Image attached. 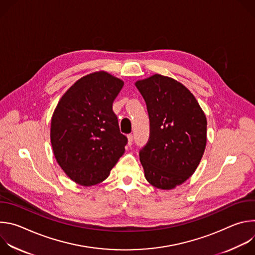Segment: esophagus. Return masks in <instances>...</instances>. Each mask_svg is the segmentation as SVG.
Listing matches in <instances>:
<instances>
[{"label": "esophagus", "mask_w": 255, "mask_h": 255, "mask_svg": "<svg viewBox=\"0 0 255 255\" xmlns=\"http://www.w3.org/2000/svg\"><path fill=\"white\" fill-rule=\"evenodd\" d=\"M127 138H128V145H129V146H131L132 143H133V135L129 134V135H127Z\"/></svg>", "instance_id": "1"}]
</instances>
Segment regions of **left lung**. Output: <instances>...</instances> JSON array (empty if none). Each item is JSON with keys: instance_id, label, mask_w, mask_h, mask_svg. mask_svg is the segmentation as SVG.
<instances>
[{"instance_id": "left-lung-1", "label": "left lung", "mask_w": 255, "mask_h": 255, "mask_svg": "<svg viewBox=\"0 0 255 255\" xmlns=\"http://www.w3.org/2000/svg\"><path fill=\"white\" fill-rule=\"evenodd\" d=\"M146 103L149 139L139 151L145 178L171 190L195 172L207 143V119L194 95L177 81L153 75L137 81Z\"/></svg>"}]
</instances>
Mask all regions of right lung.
<instances>
[{
    "instance_id": "add662e5",
    "label": "right lung",
    "mask_w": 255,
    "mask_h": 255,
    "mask_svg": "<svg viewBox=\"0 0 255 255\" xmlns=\"http://www.w3.org/2000/svg\"><path fill=\"white\" fill-rule=\"evenodd\" d=\"M124 82L106 71L83 77L59 100L51 118L55 159L75 183L91 187L105 180L125 152L113 102Z\"/></svg>"
}]
</instances>
